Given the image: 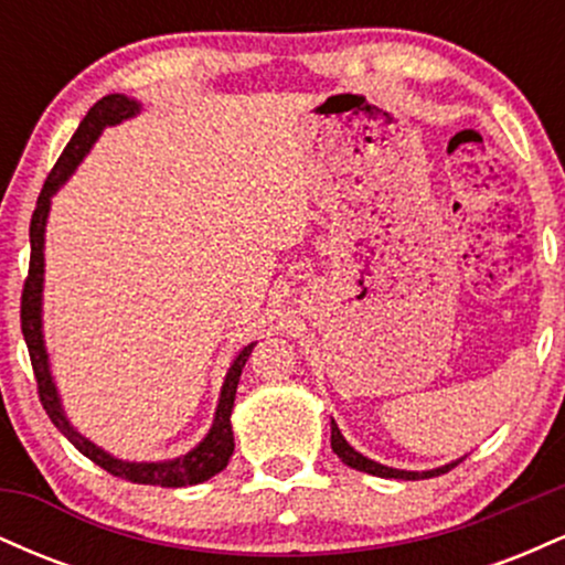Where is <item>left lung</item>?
I'll use <instances>...</instances> for the list:
<instances>
[{"instance_id":"left-lung-1","label":"left lung","mask_w":565,"mask_h":565,"mask_svg":"<svg viewBox=\"0 0 565 565\" xmlns=\"http://www.w3.org/2000/svg\"><path fill=\"white\" fill-rule=\"evenodd\" d=\"M332 449L337 457L342 459V462L348 465V468L353 470H361V472H369V476H377V478H404V481H419V478H436V476H444V472H449L451 468H457L462 459H457V462L451 465H444V468H436V470H425V472H412V470H395V468H385V465L374 462V459H366L364 454H359L353 449V446L348 444L345 438H342L340 427L332 419Z\"/></svg>"}]
</instances>
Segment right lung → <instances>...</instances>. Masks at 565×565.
I'll return each instance as SVG.
<instances>
[{"mask_svg": "<svg viewBox=\"0 0 565 565\" xmlns=\"http://www.w3.org/2000/svg\"><path fill=\"white\" fill-rule=\"evenodd\" d=\"M132 114H138V103L129 100L125 95H106L103 100H97L93 108H89L79 129L74 132V138L68 140V146L63 148L61 159L55 161L53 172L44 180L42 193L36 199V210L31 215V260H29V276H25L23 295H21V329L23 340L29 345L31 366H34L36 377V393L39 401H42L44 412L53 419L57 430L66 436L71 444L79 449L84 457L93 459L95 465H100L103 470L111 472L116 478H125V481L132 483H146V486H164V489H180V486H193L206 481V478L217 476L220 470H225L231 454H233V430H231V412L233 401H236V387L238 377H242V369L249 359L252 345H246L242 353L236 355L233 366L225 374L223 393H220V404L215 423H212V430L206 433V438L201 440L193 451H188L185 457L170 459V462H121V459H114L111 454L97 449L95 444H89L87 438H82L74 427L68 425L66 414H63L61 401H57V391L53 385V377H50L47 366V350H44L42 340V274H44V223H47L50 212V199L53 193L68 180V174L76 170V164L84 159V153L89 151L100 129L106 125H116V121L129 119Z\"/></svg>", "mask_w": 565, "mask_h": 565, "instance_id": "add662e5", "label": "right lung"}]
</instances>
